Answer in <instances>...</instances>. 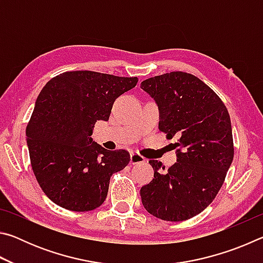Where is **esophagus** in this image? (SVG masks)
<instances>
[{
	"instance_id": "34e87169",
	"label": "esophagus",
	"mask_w": 263,
	"mask_h": 263,
	"mask_svg": "<svg viewBox=\"0 0 263 263\" xmlns=\"http://www.w3.org/2000/svg\"><path fill=\"white\" fill-rule=\"evenodd\" d=\"M132 164H137V163H142L145 162V158L140 155L139 153H131V161Z\"/></svg>"
}]
</instances>
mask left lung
<instances>
[{
	"label": "left lung",
	"instance_id": "obj_1",
	"mask_svg": "<svg viewBox=\"0 0 263 263\" xmlns=\"http://www.w3.org/2000/svg\"><path fill=\"white\" fill-rule=\"evenodd\" d=\"M160 111L159 130L177 138V161L166 172L149 160L154 179L141 186L142 205L167 221L190 219L210 205L232 163V126L224 102L195 75L172 72L142 81Z\"/></svg>",
	"mask_w": 263,
	"mask_h": 263
}]
</instances>
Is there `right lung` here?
Here are the masks:
<instances>
[{"label": "right lung", "mask_w": 263, "mask_h": 263, "mask_svg": "<svg viewBox=\"0 0 263 263\" xmlns=\"http://www.w3.org/2000/svg\"><path fill=\"white\" fill-rule=\"evenodd\" d=\"M138 78L73 70L51 79L35 101L26 126L31 167L53 203L70 211L102 205L110 177L125 168L130 153L108 151L92 141L97 121H108L118 96Z\"/></svg>", "instance_id": "add662e5"}]
</instances>
